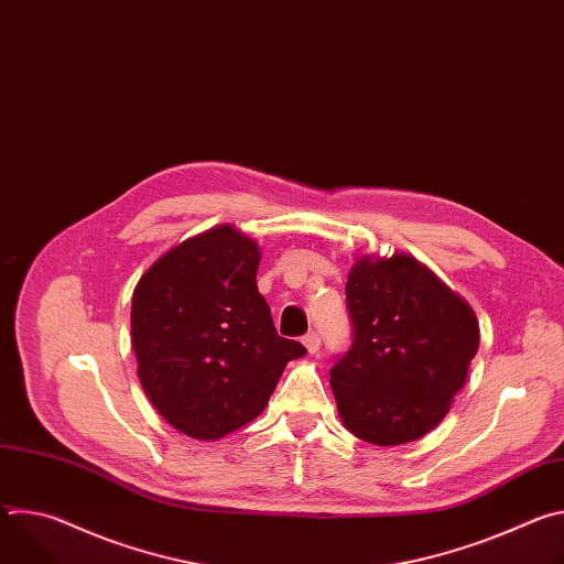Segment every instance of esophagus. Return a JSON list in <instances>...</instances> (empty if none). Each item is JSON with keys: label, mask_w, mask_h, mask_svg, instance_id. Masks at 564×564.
I'll use <instances>...</instances> for the list:
<instances>
[{"label": "esophagus", "mask_w": 564, "mask_h": 564, "mask_svg": "<svg viewBox=\"0 0 564 564\" xmlns=\"http://www.w3.org/2000/svg\"><path fill=\"white\" fill-rule=\"evenodd\" d=\"M303 346L307 348V352H310V355L318 352V346H321V339H318V335H316V333H307V335L303 337Z\"/></svg>", "instance_id": "34e87169"}]
</instances>
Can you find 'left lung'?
I'll return each instance as SVG.
<instances>
[{
	"label": "left lung",
	"instance_id": "left-lung-1",
	"mask_svg": "<svg viewBox=\"0 0 564 564\" xmlns=\"http://www.w3.org/2000/svg\"><path fill=\"white\" fill-rule=\"evenodd\" d=\"M352 348L330 370L344 426L409 444L451 411L479 348L473 307L411 254L359 257L346 283Z\"/></svg>",
	"mask_w": 564,
	"mask_h": 564
}]
</instances>
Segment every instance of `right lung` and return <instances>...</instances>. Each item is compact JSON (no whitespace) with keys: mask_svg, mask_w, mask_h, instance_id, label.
I'll return each instance as SVG.
<instances>
[{"mask_svg":"<svg viewBox=\"0 0 564 564\" xmlns=\"http://www.w3.org/2000/svg\"><path fill=\"white\" fill-rule=\"evenodd\" d=\"M261 248L231 225L160 257L131 299V346L151 406L176 431L214 442L263 413L288 361L257 288Z\"/></svg>","mask_w":564,"mask_h":564,"instance_id":"add662e5","label":"right lung"}]
</instances>
